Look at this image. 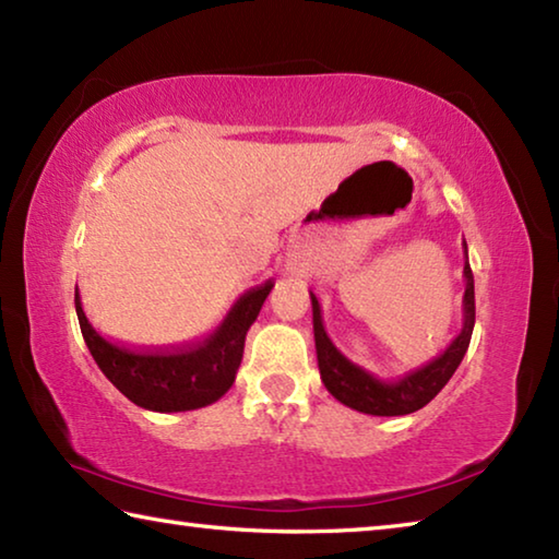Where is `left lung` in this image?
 <instances>
[{
  "label": "left lung",
  "instance_id": "1",
  "mask_svg": "<svg viewBox=\"0 0 559 559\" xmlns=\"http://www.w3.org/2000/svg\"><path fill=\"white\" fill-rule=\"evenodd\" d=\"M463 251H466V266H463V278H466V293H463V328L456 340L443 349V355L433 357L419 370L404 374L402 380L384 382L380 377L370 374L362 367L349 362V359L340 353L328 337L323 316H320V302L310 293V302H313V333H316V353H318V367L320 380L328 386V392L343 402L349 409H357L362 414L372 416H402L412 414L421 406H427L433 396H437L443 384H447L456 367L461 365L463 355H466L473 323H476V298H473V273L468 266V249L463 241Z\"/></svg>",
  "mask_w": 559,
  "mask_h": 559
}]
</instances>
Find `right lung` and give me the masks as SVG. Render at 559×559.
I'll return each mask as SVG.
<instances>
[{"instance_id": "1", "label": "right lung", "mask_w": 559, "mask_h": 559, "mask_svg": "<svg viewBox=\"0 0 559 559\" xmlns=\"http://www.w3.org/2000/svg\"><path fill=\"white\" fill-rule=\"evenodd\" d=\"M271 288L273 281H266L246 290L210 337L175 349H128L108 343L88 323L79 296L75 313L100 372L132 404L150 412H189L214 404L229 392L243 357L246 333L259 318Z\"/></svg>"}]
</instances>
